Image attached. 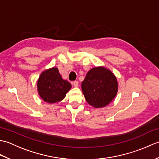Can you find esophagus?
<instances>
[{
  "mask_svg": "<svg viewBox=\"0 0 159 159\" xmlns=\"http://www.w3.org/2000/svg\"><path fill=\"white\" fill-rule=\"evenodd\" d=\"M72 85L74 87H78L79 86V83H78V81H76V80H74V81L72 82Z\"/></svg>",
  "mask_w": 159,
  "mask_h": 159,
  "instance_id": "esophagus-1",
  "label": "esophagus"
}]
</instances>
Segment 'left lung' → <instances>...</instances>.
Returning <instances> with one entry per match:
<instances>
[{"instance_id": "8db88e82", "label": "left lung", "mask_w": 159, "mask_h": 159, "mask_svg": "<svg viewBox=\"0 0 159 159\" xmlns=\"http://www.w3.org/2000/svg\"><path fill=\"white\" fill-rule=\"evenodd\" d=\"M87 102L96 108L107 106L116 96L117 82L110 70L103 67L91 69L81 83Z\"/></svg>"}]
</instances>
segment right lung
<instances>
[{
    "instance_id": "right-lung-1",
    "label": "right lung",
    "mask_w": 159,
    "mask_h": 159,
    "mask_svg": "<svg viewBox=\"0 0 159 159\" xmlns=\"http://www.w3.org/2000/svg\"><path fill=\"white\" fill-rule=\"evenodd\" d=\"M71 87L72 85L68 81L62 79L57 67L43 72L38 81L39 96L48 103H55L62 100Z\"/></svg>"
}]
</instances>
